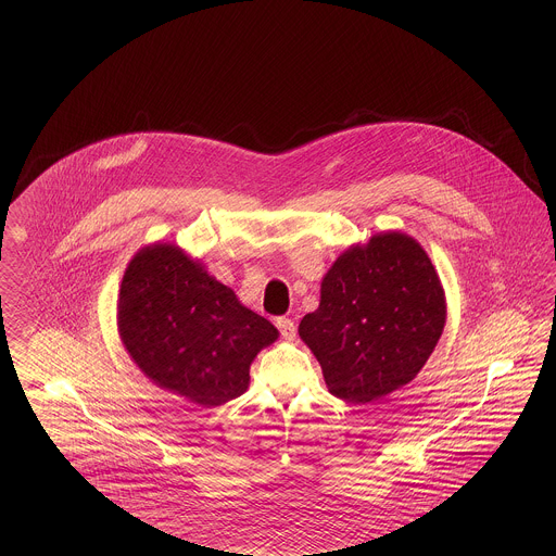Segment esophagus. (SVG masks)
I'll list each match as a JSON object with an SVG mask.
<instances>
[{"label":"esophagus","instance_id":"obj_1","mask_svg":"<svg viewBox=\"0 0 556 556\" xmlns=\"http://www.w3.org/2000/svg\"><path fill=\"white\" fill-rule=\"evenodd\" d=\"M277 329H279V333H281V338L288 340V342H291V340L295 338V325H293L291 318H277Z\"/></svg>","mask_w":556,"mask_h":556}]
</instances>
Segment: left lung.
<instances>
[{
  "mask_svg": "<svg viewBox=\"0 0 556 556\" xmlns=\"http://www.w3.org/2000/svg\"><path fill=\"white\" fill-rule=\"evenodd\" d=\"M446 323L440 277L417 239L390 231L327 270L315 313L300 320L333 396L367 404L424 369Z\"/></svg>",
  "mask_w": 556,
  "mask_h": 556,
  "instance_id": "1",
  "label": "left lung"
}]
</instances>
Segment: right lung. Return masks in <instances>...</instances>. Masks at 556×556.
Masks as SVG:
<instances>
[{
    "label": "right lung",
    "instance_id": "obj_1",
    "mask_svg": "<svg viewBox=\"0 0 556 556\" xmlns=\"http://www.w3.org/2000/svg\"><path fill=\"white\" fill-rule=\"evenodd\" d=\"M118 333L152 383L202 406L241 396L256 354L279 336L173 243L139 250L118 293Z\"/></svg>",
    "mask_w": 556,
    "mask_h": 556
}]
</instances>
